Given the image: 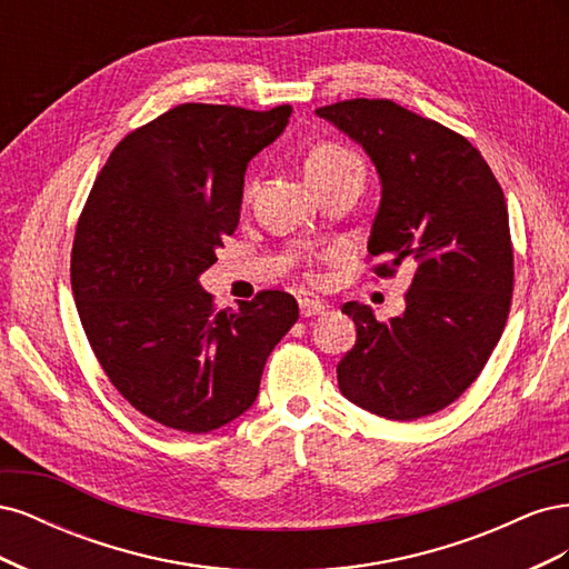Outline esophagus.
I'll list each match as a JSON object with an SVG mask.
<instances>
[{
	"label": "esophagus",
	"instance_id": "34e87169",
	"mask_svg": "<svg viewBox=\"0 0 569 569\" xmlns=\"http://www.w3.org/2000/svg\"><path fill=\"white\" fill-rule=\"evenodd\" d=\"M299 308L303 318H313V316H322L327 311V306L320 299L313 297H301L299 299Z\"/></svg>",
	"mask_w": 569,
	"mask_h": 569
}]
</instances>
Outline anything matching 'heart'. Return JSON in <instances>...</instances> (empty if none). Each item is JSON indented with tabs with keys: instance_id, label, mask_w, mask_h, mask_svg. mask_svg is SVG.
<instances>
[{
	"instance_id": "obj_1",
	"label": "heart",
	"mask_w": 569,
	"mask_h": 569,
	"mask_svg": "<svg viewBox=\"0 0 569 569\" xmlns=\"http://www.w3.org/2000/svg\"><path fill=\"white\" fill-rule=\"evenodd\" d=\"M351 163H360L353 151H349L341 144H335V142H322V144L313 147L311 153H308L306 173H308V180L313 182V180L332 176V173H337V170L347 168Z\"/></svg>"
}]
</instances>
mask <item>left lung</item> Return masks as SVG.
I'll use <instances>...</instances> for the list:
<instances>
[{"label": "left lung", "instance_id": "8db88e82", "mask_svg": "<svg viewBox=\"0 0 569 569\" xmlns=\"http://www.w3.org/2000/svg\"><path fill=\"white\" fill-rule=\"evenodd\" d=\"M316 113L366 149L382 182L368 253L387 278L416 266L406 311L389 322L358 301L341 306L356 343L337 366L347 399L387 420L451 406L487 366L512 299L503 189L462 134L391 99H349Z\"/></svg>", "mask_w": 569, "mask_h": 569}]
</instances>
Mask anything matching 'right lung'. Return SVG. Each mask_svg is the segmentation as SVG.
Masks as SVG:
<instances>
[{"mask_svg":"<svg viewBox=\"0 0 569 569\" xmlns=\"http://www.w3.org/2000/svg\"><path fill=\"white\" fill-rule=\"evenodd\" d=\"M291 107L180 104L126 134L80 213L71 284L90 347L142 416L203 435L249 410L270 351L299 320L287 291L216 311L199 274L237 230L249 161Z\"/></svg>","mask_w":569,"mask_h":569,"instance_id":"1","label":"right lung"}]
</instances>
